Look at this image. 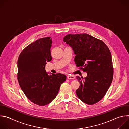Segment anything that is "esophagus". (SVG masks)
<instances>
[{
    "mask_svg": "<svg viewBox=\"0 0 129 129\" xmlns=\"http://www.w3.org/2000/svg\"><path fill=\"white\" fill-rule=\"evenodd\" d=\"M67 79H75V77L74 76L70 75H68L67 77Z\"/></svg>",
    "mask_w": 129,
    "mask_h": 129,
    "instance_id": "obj_1",
    "label": "esophagus"
}]
</instances>
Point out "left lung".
<instances>
[{
	"label": "left lung",
	"mask_w": 129,
	"mask_h": 129,
	"mask_svg": "<svg viewBox=\"0 0 129 129\" xmlns=\"http://www.w3.org/2000/svg\"><path fill=\"white\" fill-rule=\"evenodd\" d=\"M63 41L76 54V66L87 72V77L77 76L80 83L76 90L84 103L93 105L106 94L112 81L113 68L111 52L105 43L87 34H68Z\"/></svg>",
	"instance_id": "left-lung-1"
}]
</instances>
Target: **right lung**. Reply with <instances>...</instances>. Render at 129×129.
<instances>
[{
	"label": "right lung",
	"instance_id": "1",
	"mask_svg": "<svg viewBox=\"0 0 129 129\" xmlns=\"http://www.w3.org/2000/svg\"><path fill=\"white\" fill-rule=\"evenodd\" d=\"M51 44L49 37L35 41L22 50L17 62L18 81L22 90L31 102L39 106L54 100L66 80L64 74L48 75L45 70L46 62L52 60Z\"/></svg>",
	"mask_w": 129,
	"mask_h": 129
}]
</instances>
